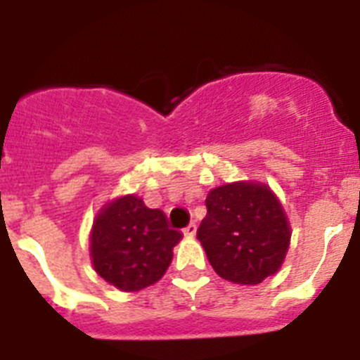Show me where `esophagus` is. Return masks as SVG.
I'll return each mask as SVG.
<instances>
[{
    "label": "esophagus",
    "mask_w": 360,
    "mask_h": 360,
    "mask_svg": "<svg viewBox=\"0 0 360 360\" xmlns=\"http://www.w3.org/2000/svg\"><path fill=\"white\" fill-rule=\"evenodd\" d=\"M184 234H186V236H195V234H196V224H195V221H191V224L187 225L186 229H184Z\"/></svg>",
    "instance_id": "1"
}]
</instances>
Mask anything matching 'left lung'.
Returning <instances> with one entry per match:
<instances>
[{
    "mask_svg": "<svg viewBox=\"0 0 360 360\" xmlns=\"http://www.w3.org/2000/svg\"><path fill=\"white\" fill-rule=\"evenodd\" d=\"M205 205L207 216L196 238L219 278L257 285L278 272L290 243V227L269 187L227 184L212 189Z\"/></svg>",
    "mask_w": 360,
    "mask_h": 360,
    "instance_id": "8db88e82",
    "label": "left lung"
}]
</instances>
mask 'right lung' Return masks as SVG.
Returning <instances> with one entry per match:
<instances>
[{"mask_svg": "<svg viewBox=\"0 0 360 360\" xmlns=\"http://www.w3.org/2000/svg\"><path fill=\"white\" fill-rule=\"evenodd\" d=\"M180 238L182 232L169 227L160 209L124 196L95 219L90 245L95 272L124 292L142 290L165 274Z\"/></svg>", "mask_w": 360, "mask_h": 360, "instance_id": "right-lung-1", "label": "right lung"}]
</instances>
